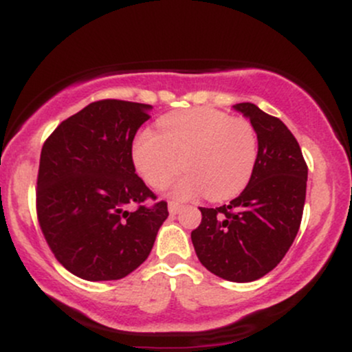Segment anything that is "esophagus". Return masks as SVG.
Wrapping results in <instances>:
<instances>
[{
    "label": "esophagus",
    "mask_w": 352,
    "mask_h": 352,
    "mask_svg": "<svg viewBox=\"0 0 352 352\" xmlns=\"http://www.w3.org/2000/svg\"><path fill=\"white\" fill-rule=\"evenodd\" d=\"M182 208H184V205L182 204H177V201H168V212H170V215H177V213H180Z\"/></svg>",
    "instance_id": "1"
}]
</instances>
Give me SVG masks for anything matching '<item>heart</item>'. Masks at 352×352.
<instances>
[{"label": "heart", "instance_id": "b5f03b06", "mask_svg": "<svg viewBox=\"0 0 352 352\" xmlns=\"http://www.w3.org/2000/svg\"><path fill=\"white\" fill-rule=\"evenodd\" d=\"M132 157L152 188H164L185 165L188 172L172 185L170 195L187 200L207 193L210 200L221 201L248 185L258 160V137L243 117L195 107L165 116L160 132H140Z\"/></svg>", "mask_w": 352, "mask_h": 352}]
</instances>
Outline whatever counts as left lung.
<instances>
[{"mask_svg": "<svg viewBox=\"0 0 352 352\" xmlns=\"http://www.w3.org/2000/svg\"><path fill=\"white\" fill-rule=\"evenodd\" d=\"M248 117L258 137V160L243 192L218 208H200L192 232L200 263L217 276L248 283L285 258L301 225L306 165L300 144L278 117L252 102L233 106Z\"/></svg>", "mask_w": 352, "mask_h": 352, "instance_id": "left-lung-1", "label": "left lung"}]
</instances>
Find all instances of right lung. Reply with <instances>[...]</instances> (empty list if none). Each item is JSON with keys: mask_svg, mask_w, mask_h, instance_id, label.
Instances as JSON below:
<instances>
[{"mask_svg": "<svg viewBox=\"0 0 352 352\" xmlns=\"http://www.w3.org/2000/svg\"><path fill=\"white\" fill-rule=\"evenodd\" d=\"M151 109L98 100L63 120L43 145L39 227L56 260L82 280H120L139 268L168 217L167 201H155L132 160V142Z\"/></svg>", "mask_w": 352, "mask_h": 352, "instance_id": "add662e5", "label": "right lung"}]
</instances>
